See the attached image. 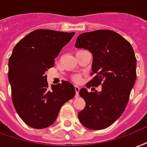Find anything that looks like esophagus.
I'll use <instances>...</instances> for the list:
<instances>
[{
  "label": "esophagus",
  "mask_w": 147,
  "mask_h": 147,
  "mask_svg": "<svg viewBox=\"0 0 147 147\" xmlns=\"http://www.w3.org/2000/svg\"><path fill=\"white\" fill-rule=\"evenodd\" d=\"M75 90H76V97H78L79 94V90H80V88L78 86H75Z\"/></svg>",
  "instance_id": "34e87169"
}]
</instances>
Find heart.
<instances>
[{
	"mask_svg": "<svg viewBox=\"0 0 147 147\" xmlns=\"http://www.w3.org/2000/svg\"><path fill=\"white\" fill-rule=\"evenodd\" d=\"M83 51H85V50H79V51H77L76 54ZM71 79H72V80H73L74 82H80V81H81V79H82V77H81V76H80V75H78V74H76V75H74Z\"/></svg>",
	"mask_w": 147,
	"mask_h": 147,
	"instance_id": "1",
	"label": "heart"
}]
</instances>
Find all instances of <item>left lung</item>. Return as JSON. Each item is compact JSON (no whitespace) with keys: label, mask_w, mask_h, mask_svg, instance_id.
<instances>
[{"label":"left lung","mask_w":147,"mask_h":147,"mask_svg":"<svg viewBox=\"0 0 147 147\" xmlns=\"http://www.w3.org/2000/svg\"><path fill=\"white\" fill-rule=\"evenodd\" d=\"M75 46L93 54L90 75L95 76L86 87L101 85L100 92H88L85 88L79 90L86 106L78 114L79 120L87 129H106L122 115L136 82V58L133 48L120 34L108 29L82 33Z\"/></svg>","instance_id":"left-lung-1"}]
</instances>
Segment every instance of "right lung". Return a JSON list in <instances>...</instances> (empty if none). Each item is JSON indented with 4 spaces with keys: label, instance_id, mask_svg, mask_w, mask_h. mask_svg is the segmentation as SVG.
<instances>
[{
    "label": "right lung",
    "instance_id": "add662e5",
    "mask_svg": "<svg viewBox=\"0 0 147 147\" xmlns=\"http://www.w3.org/2000/svg\"><path fill=\"white\" fill-rule=\"evenodd\" d=\"M75 32L36 29L19 40L8 61V79L11 99L27 125L36 129L51 125L61 107L74 97L76 90L71 82L49 88L45 71L54 67L64 46Z\"/></svg>",
    "mask_w": 147,
    "mask_h": 147
}]
</instances>
